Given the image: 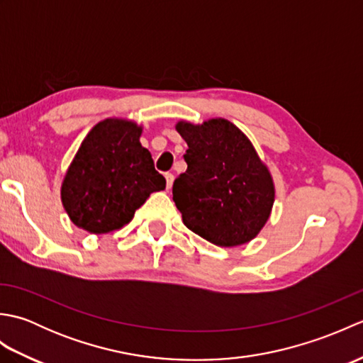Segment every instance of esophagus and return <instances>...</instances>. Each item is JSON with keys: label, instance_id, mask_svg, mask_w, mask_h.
Returning a JSON list of instances; mask_svg holds the SVG:
<instances>
[{"label": "esophagus", "instance_id": "34e87169", "mask_svg": "<svg viewBox=\"0 0 363 363\" xmlns=\"http://www.w3.org/2000/svg\"><path fill=\"white\" fill-rule=\"evenodd\" d=\"M165 179H167V189H172L173 181H174V176L172 173H165Z\"/></svg>", "mask_w": 363, "mask_h": 363}]
</instances>
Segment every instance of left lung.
<instances>
[{
    "label": "left lung",
    "mask_w": 363,
    "mask_h": 363,
    "mask_svg": "<svg viewBox=\"0 0 363 363\" xmlns=\"http://www.w3.org/2000/svg\"><path fill=\"white\" fill-rule=\"evenodd\" d=\"M176 129L189 145L187 169L173 184L184 225L217 246L248 243L274 203L268 168L248 137L225 118L203 125L179 121Z\"/></svg>",
    "instance_id": "1"
}]
</instances>
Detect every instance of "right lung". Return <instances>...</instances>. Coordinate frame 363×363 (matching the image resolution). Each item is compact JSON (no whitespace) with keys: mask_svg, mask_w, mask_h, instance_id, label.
<instances>
[{"mask_svg":"<svg viewBox=\"0 0 363 363\" xmlns=\"http://www.w3.org/2000/svg\"><path fill=\"white\" fill-rule=\"evenodd\" d=\"M140 134L133 121L107 118L84 138L60 190L76 226L91 234L120 229L152 191L165 189Z\"/></svg>","mask_w":363,"mask_h":363,"instance_id":"obj_1","label":"right lung"}]
</instances>
